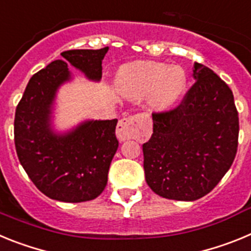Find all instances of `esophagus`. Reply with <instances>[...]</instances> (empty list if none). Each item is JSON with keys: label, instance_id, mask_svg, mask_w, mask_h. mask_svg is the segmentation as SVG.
Listing matches in <instances>:
<instances>
[{"label": "esophagus", "instance_id": "obj_1", "mask_svg": "<svg viewBox=\"0 0 251 251\" xmlns=\"http://www.w3.org/2000/svg\"><path fill=\"white\" fill-rule=\"evenodd\" d=\"M141 119H143L142 114L130 115V117L121 119L118 126H117V137L121 141H127V139L132 138L133 136H136L137 126H138Z\"/></svg>", "mask_w": 251, "mask_h": 251}]
</instances>
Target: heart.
Listing matches in <instances>:
<instances>
[{
    "mask_svg": "<svg viewBox=\"0 0 251 251\" xmlns=\"http://www.w3.org/2000/svg\"><path fill=\"white\" fill-rule=\"evenodd\" d=\"M118 88L124 94L139 98L148 94L153 109H167L176 103L186 88L185 72L179 66L154 61L124 65L118 73Z\"/></svg>",
    "mask_w": 251,
    "mask_h": 251,
    "instance_id": "1",
    "label": "heart"
}]
</instances>
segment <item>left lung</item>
<instances>
[{
    "instance_id": "1",
    "label": "left lung",
    "mask_w": 251,
    "mask_h": 251,
    "mask_svg": "<svg viewBox=\"0 0 251 251\" xmlns=\"http://www.w3.org/2000/svg\"><path fill=\"white\" fill-rule=\"evenodd\" d=\"M192 75L196 81L178 106L152 113V137L143 145L146 181L170 200L195 201L212 191L238 151L231 89L202 64H194Z\"/></svg>"
}]
</instances>
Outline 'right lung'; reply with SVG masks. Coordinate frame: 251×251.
Listing matches in <instances>:
<instances>
[{"label":"right lung","instance_id":"1","mask_svg":"<svg viewBox=\"0 0 251 251\" xmlns=\"http://www.w3.org/2000/svg\"><path fill=\"white\" fill-rule=\"evenodd\" d=\"M99 50H68L32 75L15 114V146L27 176L52 200L83 202L94 200L108 182L110 162L118 148L117 119L86 121L64 134L51 129V108L61 84L72 79L69 65L90 80L101 77Z\"/></svg>","mask_w":251,"mask_h":251}]
</instances>
